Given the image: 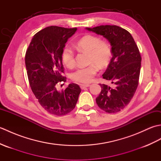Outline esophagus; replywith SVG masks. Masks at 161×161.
<instances>
[{
    "instance_id": "esophagus-1",
    "label": "esophagus",
    "mask_w": 161,
    "mask_h": 161,
    "mask_svg": "<svg viewBox=\"0 0 161 161\" xmlns=\"http://www.w3.org/2000/svg\"><path fill=\"white\" fill-rule=\"evenodd\" d=\"M90 85L89 84H80V88H81V89H84L85 88H86V87H88Z\"/></svg>"
}]
</instances>
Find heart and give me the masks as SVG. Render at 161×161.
Listing matches in <instances>:
<instances>
[{"mask_svg": "<svg viewBox=\"0 0 161 161\" xmlns=\"http://www.w3.org/2000/svg\"><path fill=\"white\" fill-rule=\"evenodd\" d=\"M75 47L79 50L88 53V62L92 63L87 66L78 67L70 73L71 80L78 83H90L93 80L98 71V67H105L109 64L112 56L110 45L102 41L100 37L86 35L78 40ZM61 59L68 68L75 64V52L70 46H65L61 52Z\"/></svg>", "mask_w": 161, "mask_h": 161, "instance_id": "b5f03b06", "label": "heart"}]
</instances>
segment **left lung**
I'll list each match as a JSON object with an SVG mask.
<instances>
[{"mask_svg": "<svg viewBox=\"0 0 161 161\" xmlns=\"http://www.w3.org/2000/svg\"><path fill=\"white\" fill-rule=\"evenodd\" d=\"M86 30L108 39L113 54L102 77L114 85L100 84L102 91L96 103L108 114L120 111L131 100L138 86L141 67L138 47L131 34L119 26L100 25Z\"/></svg>", "mask_w": 161, "mask_h": 161, "instance_id": "8db88e82", "label": "left lung"}]
</instances>
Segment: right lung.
I'll return each mask as SVG.
<instances>
[{
  "label": "right lung",
  "instance_id": "obj_1",
  "mask_svg": "<svg viewBox=\"0 0 161 161\" xmlns=\"http://www.w3.org/2000/svg\"><path fill=\"white\" fill-rule=\"evenodd\" d=\"M76 30V28L47 27L34 36L25 53L27 74L33 93L46 111L55 115L73 111L81 91L73 83L66 89L57 90L59 84L66 81L63 76L61 52Z\"/></svg>",
  "mask_w": 161,
  "mask_h": 161
}]
</instances>
